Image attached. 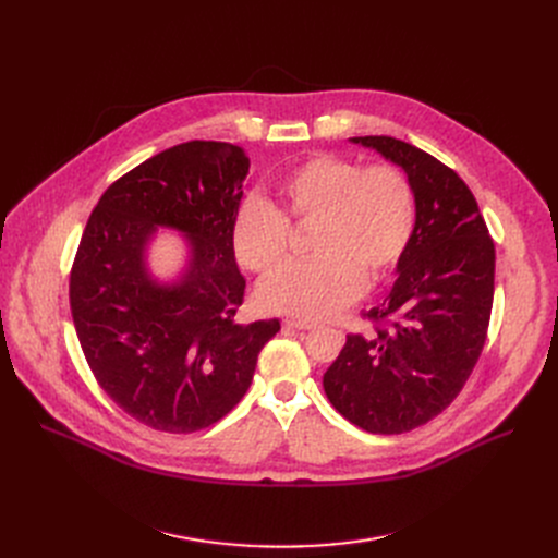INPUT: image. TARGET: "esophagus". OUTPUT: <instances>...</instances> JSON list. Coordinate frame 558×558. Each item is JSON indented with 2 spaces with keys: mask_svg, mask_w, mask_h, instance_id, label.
I'll return each mask as SVG.
<instances>
[{
  "mask_svg": "<svg viewBox=\"0 0 558 558\" xmlns=\"http://www.w3.org/2000/svg\"><path fill=\"white\" fill-rule=\"evenodd\" d=\"M282 326L287 330H312V328H316L314 320H301V318H287Z\"/></svg>",
  "mask_w": 558,
  "mask_h": 558,
  "instance_id": "esophagus-1",
  "label": "esophagus"
}]
</instances>
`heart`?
Listing matches in <instances>:
<instances>
[{
    "instance_id": "obj_1",
    "label": "heart",
    "mask_w": 558,
    "mask_h": 558,
    "mask_svg": "<svg viewBox=\"0 0 558 558\" xmlns=\"http://www.w3.org/2000/svg\"><path fill=\"white\" fill-rule=\"evenodd\" d=\"M278 208L246 201L232 221V251L253 274L284 262L291 226L310 228V253L259 287V305L296 318H326L389 280L416 230V192L391 162L318 154L291 169L276 187Z\"/></svg>"
}]
</instances>
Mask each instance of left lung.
I'll use <instances>...</instances> for the list:
<instances>
[{"label":"left lung","instance_id":"left-lung-1","mask_svg":"<svg viewBox=\"0 0 558 558\" xmlns=\"http://www.w3.org/2000/svg\"><path fill=\"white\" fill-rule=\"evenodd\" d=\"M353 142L407 171L416 192V230L389 299L362 314L373 332L345 337L324 389L353 425L402 434L448 409L482 355L495 246L473 192L454 169L389 135Z\"/></svg>","mask_w":558,"mask_h":558}]
</instances>
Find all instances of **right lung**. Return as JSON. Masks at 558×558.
Listing matches in <instances>:
<instances>
[{
  "label": "right lung",
  "instance_id": "add662e5",
  "mask_svg": "<svg viewBox=\"0 0 558 558\" xmlns=\"http://www.w3.org/2000/svg\"><path fill=\"white\" fill-rule=\"evenodd\" d=\"M246 154L192 140L117 179L93 210L70 271L83 355L108 398L137 423L169 434L215 425L251 387L257 355L280 320L238 324L246 280L232 251ZM154 225L189 232L186 278L158 288L141 253Z\"/></svg>",
  "mask_w": 558,
  "mask_h": 558
}]
</instances>
